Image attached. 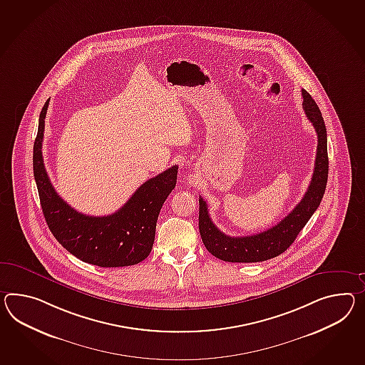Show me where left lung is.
Segmentation results:
<instances>
[{"label":"left lung","mask_w":365,"mask_h":365,"mask_svg":"<svg viewBox=\"0 0 365 365\" xmlns=\"http://www.w3.org/2000/svg\"><path fill=\"white\" fill-rule=\"evenodd\" d=\"M302 98L306 117L310 120L318 134L315 166L306 194L293 211L284 216L277 225L267 231L244 237H231L222 233L211 220L207 203L200 196L199 232L205 248L215 257L228 262H259L277 257L293 244L298 233L302 231L303 227L319 207L329 178L327 130L319 107L306 89H302Z\"/></svg>","instance_id":"8db88e82"}]
</instances>
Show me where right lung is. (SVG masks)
<instances>
[{"label":"right lung","mask_w":365,"mask_h":365,"mask_svg":"<svg viewBox=\"0 0 365 365\" xmlns=\"http://www.w3.org/2000/svg\"><path fill=\"white\" fill-rule=\"evenodd\" d=\"M48 101L39 115L34 143V178L46 222L75 257L101 267H130L149 256L162 205L177 185L178 166L146 180L115 214L89 216L73 210L55 191L42 155Z\"/></svg>","instance_id":"1"}]
</instances>
